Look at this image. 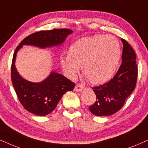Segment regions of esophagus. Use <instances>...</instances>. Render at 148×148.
Segmentation results:
<instances>
[{"instance_id":"1","label":"esophagus","mask_w":148,"mask_h":148,"mask_svg":"<svg viewBox=\"0 0 148 148\" xmlns=\"http://www.w3.org/2000/svg\"><path fill=\"white\" fill-rule=\"evenodd\" d=\"M83 89H84V87L83 85H81V84H77V85L75 86L74 90L77 91V92H80V91H83Z\"/></svg>"}]
</instances>
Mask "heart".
I'll list each match as a JSON object with an SVG mask.
<instances>
[{"instance_id":"obj_1","label":"heart","mask_w":148,"mask_h":148,"mask_svg":"<svg viewBox=\"0 0 148 148\" xmlns=\"http://www.w3.org/2000/svg\"><path fill=\"white\" fill-rule=\"evenodd\" d=\"M61 59L63 68L75 77L83 67L84 75L91 83L101 85L113 77L121 57L120 45L111 35H95L76 41Z\"/></svg>"}]
</instances>
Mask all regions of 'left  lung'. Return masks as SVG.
Returning a JSON list of instances; mask_svg holds the SVG:
<instances>
[{
	"instance_id": "obj_1",
	"label": "left lung",
	"mask_w": 148,
	"mask_h": 148,
	"mask_svg": "<svg viewBox=\"0 0 148 148\" xmlns=\"http://www.w3.org/2000/svg\"><path fill=\"white\" fill-rule=\"evenodd\" d=\"M121 40L122 61L117 72L110 81L92 88L96 101L89 106V111L95 115H111L119 111L135 89L138 74L135 52L126 40Z\"/></svg>"
}]
</instances>
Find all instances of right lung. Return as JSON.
<instances>
[{"mask_svg":"<svg viewBox=\"0 0 148 148\" xmlns=\"http://www.w3.org/2000/svg\"><path fill=\"white\" fill-rule=\"evenodd\" d=\"M73 31L68 29L42 31L33 33L24 39L15 50L12 59L11 76L18 100L30 113L44 116L53 111L63 95L74 89V84L62 74L52 71L46 79L33 83L20 75L15 66L17 52L24 45L40 48L61 45Z\"/></svg>","mask_w":148,"mask_h":148,"instance_id":"right-lung-1","label":"right lung"}]
</instances>
